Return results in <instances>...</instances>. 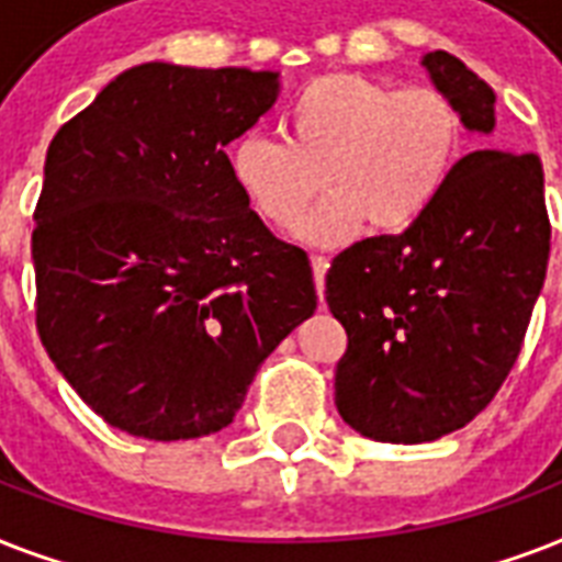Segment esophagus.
Wrapping results in <instances>:
<instances>
[{
    "instance_id": "34e87169",
    "label": "esophagus",
    "mask_w": 562,
    "mask_h": 562,
    "mask_svg": "<svg viewBox=\"0 0 562 562\" xmlns=\"http://www.w3.org/2000/svg\"><path fill=\"white\" fill-rule=\"evenodd\" d=\"M326 268H329V259H326V256H312V273H315V285H317V294H321V297H324Z\"/></svg>"
}]
</instances>
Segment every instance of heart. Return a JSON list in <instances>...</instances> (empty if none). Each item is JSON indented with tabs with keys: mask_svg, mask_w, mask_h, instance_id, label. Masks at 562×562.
I'll list each match as a JSON object with an SVG mask.
<instances>
[{
	"mask_svg": "<svg viewBox=\"0 0 562 562\" xmlns=\"http://www.w3.org/2000/svg\"><path fill=\"white\" fill-rule=\"evenodd\" d=\"M282 139L241 134L229 148V175L245 201L273 227H291L317 187L329 189L297 236L341 247L373 221L396 233L440 198L461 151V116L440 90L324 75L282 113Z\"/></svg>",
	"mask_w": 562,
	"mask_h": 562,
	"instance_id": "1",
	"label": "heart"
}]
</instances>
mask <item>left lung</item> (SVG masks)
<instances>
[{"instance_id":"obj_1","label":"left lung","mask_w":562,"mask_h":562,"mask_svg":"<svg viewBox=\"0 0 562 562\" xmlns=\"http://www.w3.org/2000/svg\"><path fill=\"white\" fill-rule=\"evenodd\" d=\"M423 66L467 131L493 134L487 81L449 52ZM549 241L540 157L484 145L405 233L335 256L326 303L347 329L335 370L344 423L379 443H428L487 408L522 350Z\"/></svg>"}]
</instances>
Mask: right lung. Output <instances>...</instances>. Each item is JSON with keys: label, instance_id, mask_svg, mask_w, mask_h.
Listing matches in <instances>:
<instances>
[{"label": "right lung", "instance_id": "obj_1", "mask_svg": "<svg viewBox=\"0 0 562 562\" xmlns=\"http://www.w3.org/2000/svg\"><path fill=\"white\" fill-rule=\"evenodd\" d=\"M280 72L143 64L55 134L34 212L37 333L110 426L192 440L315 315L308 256L265 227L224 154Z\"/></svg>", "mask_w": 562, "mask_h": 562}]
</instances>
